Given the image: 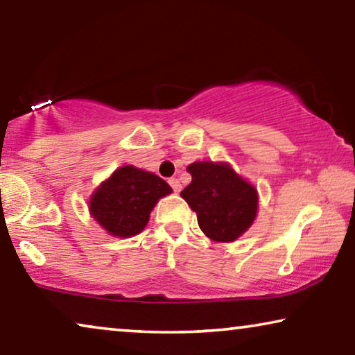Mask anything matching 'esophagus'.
Returning a JSON list of instances; mask_svg holds the SVG:
<instances>
[{
    "label": "esophagus",
    "instance_id": "obj_1",
    "mask_svg": "<svg viewBox=\"0 0 355 355\" xmlns=\"http://www.w3.org/2000/svg\"><path fill=\"white\" fill-rule=\"evenodd\" d=\"M169 186L173 187V190H174V192H176V193L181 192V189H182L181 182H179V179H176V178H171V179H169Z\"/></svg>",
    "mask_w": 355,
    "mask_h": 355
}]
</instances>
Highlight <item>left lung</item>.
Masks as SVG:
<instances>
[{"mask_svg":"<svg viewBox=\"0 0 355 355\" xmlns=\"http://www.w3.org/2000/svg\"><path fill=\"white\" fill-rule=\"evenodd\" d=\"M192 182L181 197L197 213L202 232L213 241L230 243L241 237L258 214L259 195L227 162H193Z\"/></svg>","mask_w":355,"mask_h":355,"instance_id":"obj_1","label":"left lung"}]
</instances>
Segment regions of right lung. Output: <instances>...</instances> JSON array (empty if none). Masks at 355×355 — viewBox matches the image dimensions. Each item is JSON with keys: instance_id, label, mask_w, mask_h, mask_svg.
Returning a JSON list of instances; mask_svg holds the SVG:
<instances>
[{"instance_id": "right-lung-1", "label": "right lung", "mask_w": 355, "mask_h": 355, "mask_svg": "<svg viewBox=\"0 0 355 355\" xmlns=\"http://www.w3.org/2000/svg\"><path fill=\"white\" fill-rule=\"evenodd\" d=\"M171 192L169 184L157 174L125 165L92 192L89 214L112 237L128 239L142 232L158 200Z\"/></svg>"}]
</instances>
